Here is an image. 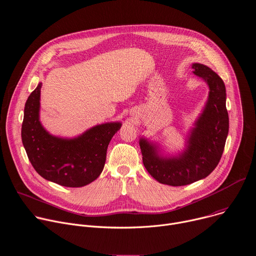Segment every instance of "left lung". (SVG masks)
<instances>
[{
  "label": "left lung",
  "mask_w": 256,
  "mask_h": 256,
  "mask_svg": "<svg viewBox=\"0 0 256 256\" xmlns=\"http://www.w3.org/2000/svg\"><path fill=\"white\" fill-rule=\"evenodd\" d=\"M194 73L205 80L210 88L202 114L192 132L188 147L178 158H162L156 148L140 140L143 164L148 173L160 183L182 186L210 175L217 166L228 134V113L226 106V85L210 68L194 64Z\"/></svg>",
  "instance_id": "1"
}]
</instances>
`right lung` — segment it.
Here are the masks:
<instances>
[{"label":"right lung","mask_w":256,"mask_h":256,"mask_svg":"<svg viewBox=\"0 0 256 256\" xmlns=\"http://www.w3.org/2000/svg\"><path fill=\"white\" fill-rule=\"evenodd\" d=\"M41 88L39 83L24 106L22 139L28 158L46 180L66 187L88 185L103 171L108 145L122 124L96 126L72 140L54 137L39 122Z\"/></svg>","instance_id":"right-lung-1"}]
</instances>
